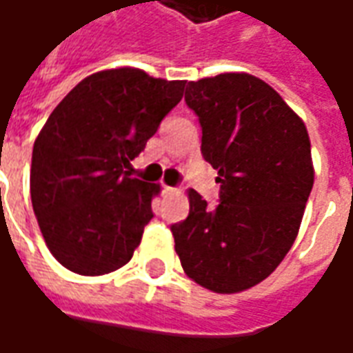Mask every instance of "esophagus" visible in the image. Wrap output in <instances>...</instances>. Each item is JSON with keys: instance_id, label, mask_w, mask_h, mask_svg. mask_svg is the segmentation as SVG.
Here are the masks:
<instances>
[{"instance_id": "esophagus-1", "label": "esophagus", "mask_w": 353, "mask_h": 353, "mask_svg": "<svg viewBox=\"0 0 353 353\" xmlns=\"http://www.w3.org/2000/svg\"><path fill=\"white\" fill-rule=\"evenodd\" d=\"M162 192H164V194H177V192H179V189H176V187H168V185H164V187H162Z\"/></svg>"}]
</instances>
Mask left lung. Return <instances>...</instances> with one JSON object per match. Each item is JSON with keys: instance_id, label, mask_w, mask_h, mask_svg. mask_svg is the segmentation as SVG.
Here are the masks:
<instances>
[{"instance_id": "8db88e82", "label": "left lung", "mask_w": 353, "mask_h": 353, "mask_svg": "<svg viewBox=\"0 0 353 353\" xmlns=\"http://www.w3.org/2000/svg\"><path fill=\"white\" fill-rule=\"evenodd\" d=\"M187 105L202 126V157L221 183L214 208L189 191V215L172 225L185 274L215 293L268 278L299 234L314 185L303 119L250 73L191 81Z\"/></svg>"}]
</instances>
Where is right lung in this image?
I'll return each mask as SVG.
<instances>
[{
	"mask_svg": "<svg viewBox=\"0 0 353 353\" xmlns=\"http://www.w3.org/2000/svg\"><path fill=\"white\" fill-rule=\"evenodd\" d=\"M183 88L136 68L103 70L50 113L34 143L30 192L45 244L68 270L101 276L132 259L161 185L126 168Z\"/></svg>",
	"mask_w": 353,
	"mask_h": 353,
	"instance_id": "obj_1",
	"label": "right lung"
}]
</instances>
